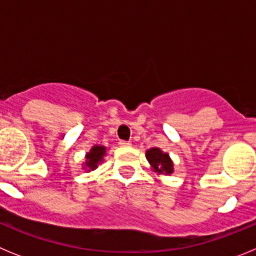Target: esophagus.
Here are the masks:
<instances>
[{
    "label": "esophagus",
    "instance_id": "34e87169",
    "mask_svg": "<svg viewBox=\"0 0 256 256\" xmlns=\"http://www.w3.org/2000/svg\"><path fill=\"white\" fill-rule=\"evenodd\" d=\"M119 144H120L122 148H130V141H123V140H122V141H119Z\"/></svg>",
    "mask_w": 256,
    "mask_h": 256
}]
</instances>
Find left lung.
<instances>
[{"mask_svg":"<svg viewBox=\"0 0 256 256\" xmlns=\"http://www.w3.org/2000/svg\"><path fill=\"white\" fill-rule=\"evenodd\" d=\"M146 159L156 172L162 174H170L173 172V162L168 154H164L160 148H152L146 151Z\"/></svg>","mask_w":256,"mask_h":256,"instance_id":"left-lung-1","label":"left lung"}]
</instances>
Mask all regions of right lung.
Returning <instances> with one entry per match:
<instances>
[{
  "label": "right lung",
  "instance_id": "right-lung-1",
  "mask_svg": "<svg viewBox=\"0 0 256 256\" xmlns=\"http://www.w3.org/2000/svg\"><path fill=\"white\" fill-rule=\"evenodd\" d=\"M104 154H105V148H102V146H94L92 150L87 154V156H86V159H87L86 165H87L91 170L96 169L97 164L102 160Z\"/></svg>",
  "mask_w": 256,
  "mask_h": 256
}]
</instances>
